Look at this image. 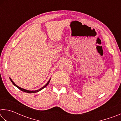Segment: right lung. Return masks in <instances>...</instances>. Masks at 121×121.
<instances>
[{
  "label": "right lung",
  "mask_w": 121,
  "mask_h": 121,
  "mask_svg": "<svg viewBox=\"0 0 121 121\" xmlns=\"http://www.w3.org/2000/svg\"><path fill=\"white\" fill-rule=\"evenodd\" d=\"M9 79H10V80H11V81L12 82V83L13 84V85H14V86H15L16 87H17L18 89H19L20 90H21L22 91H23V92H26V93H36V92H39V91H40V90H42V89H43L44 88H45V87L46 86H48V84H49V83H50V80H51V78L49 79V81H48V82L43 87H42V88H40V89H39V90H35V91H30V90H26V89H22V88H21V87H19V86H17V85L16 84H15V83L14 82L12 81V79L11 78V77H9Z\"/></svg>",
  "instance_id": "obj_1"
}]
</instances>
